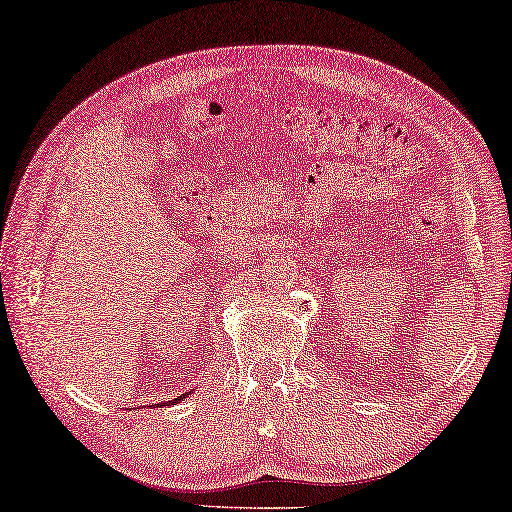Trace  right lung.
<instances>
[{"label": "right lung", "mask_w": 512, "mask_h": 512, "mask_svg": "<svg viewBox=\"0 0 512 512\" xmlns=\"http://www.w3.org/2000/svg\"><path fill=\"white\" fill-rule=\"evenodd\" d=\"M188 395H181V397H177V399H174V401H170V404H167V406H174V404H179V401H183V399H186ZM154 406H163V404H154Z\"/></svg>", "instance_id": "add662e5"}]
</instances>
